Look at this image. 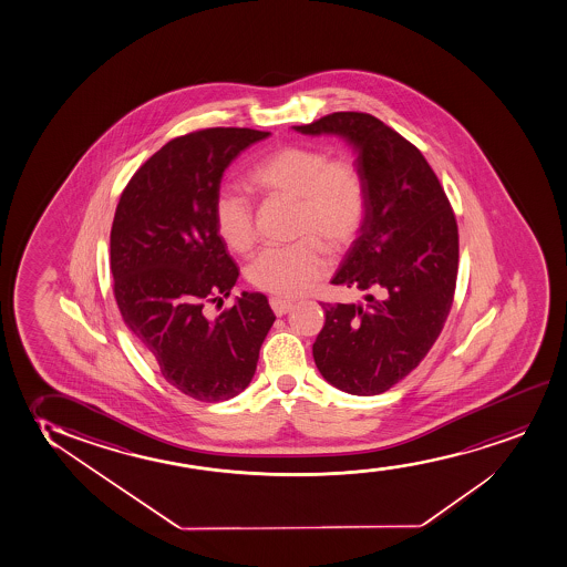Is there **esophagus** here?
Listing matches in <instances>:
<instances>
[{"label": "esophagus", "instance_id": "esophagus-1", "mask_svg": "<svg viewBox=\"0 0 567 567\" xmlns=\"http://www.w3.org/2000/svg\"><path fill=\"white\" fill-rule=\"evenodd\" d=\"M269 303H271V309L275 311V316L277 317L287 316L288 311H292V308H295L292 303L279 300V298H271Z\"/></svg>", "mask_w": 567, "mask_h": 567}]
</instances>
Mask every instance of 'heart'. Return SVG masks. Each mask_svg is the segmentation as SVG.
Here are the masks:
<instances>
[{"label":"heart","instance_id":"b5f03b06","mask_svg":"<svg viewBox=\"0 0 567 567\" xmlns=\"http://www.w3.org/2000/svg\"><path fill=\"white\" fill-rule=\"evenodd\" d=\"M250 183L265 198L295 202L300 240L259 251L246 275L269 295L287 300L306 295L329 272L323 248L340 254L360 233L368 207L363 177L346 157L331 159L321 147L288 146L256 163ZM214 221L230 250L248 251L256 243L254 204L243 192H219Z\"/></svg>","mask_w":567,"mask_h":567}]
</instances>
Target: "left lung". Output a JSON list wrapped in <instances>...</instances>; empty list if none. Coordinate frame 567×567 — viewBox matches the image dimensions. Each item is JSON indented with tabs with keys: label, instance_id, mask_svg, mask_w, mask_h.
I'll list each match as a JSON object with an SVG mask.
<instances>
[{
	"label": "left lung",
	"instance_id": "left-lung-1",
	"mask_svg": "<svg viewBox=\"0 0 567 567\" xmlns=\"http://www.w3.org/2000/svg\"><path fill=\"white\" fill-rule=\"evenodd\" d=\"M292 128L342 138L365 184L363 225L331 280L365 302L321 303L313 360L332 386L375 396L417 368L441 334L456 290V217L420 150L373 115L339 111Z\"/></svg>",
	"mask_w": 567,
	"mask_h": 567
}]
</instances>
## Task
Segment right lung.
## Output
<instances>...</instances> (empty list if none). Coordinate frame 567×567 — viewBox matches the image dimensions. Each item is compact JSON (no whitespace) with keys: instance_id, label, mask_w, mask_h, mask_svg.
Returning <instances> with one entry per match:
<instances>
[{"instance_id":"obj_1","label":"right lung","mask_w":567,"mask_h":567,"mask_svg":"<svg viewBox=\"0 0 567 567\" xmlns=\"http://www.w3.org/2000/svg\"><path fill=\"white\" fill-rule=\"evenodd\" d=\"M269 133L206 128L167 142L134 173L111 227V272L121 316L167 383L204 402L240 394L275 321L259 292L221 316L238 267L214 221L223 173Z\"/></svg>"}]
</instances>
